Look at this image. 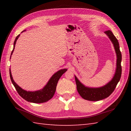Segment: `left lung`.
Here are the masks:
<instances>
[{
	"label": "left lung",
	"instance_id": "obj_1",
	"mask_svg": "<svg viewBox=\"0 0 131 131\" xmlns=\"http://www.w3.org/2000/svg\"><path fill=\"white\" fill-rule=\"evenodd\" d=\"M105 33L112 42L116 54V67L115 74L112 79L106 84L98 88L87 87L83 84L75 75L78 92L83 99L88 100V101H97L107 98L114 91L121 77L122 54L119 49V42L117 39L115 38L110 30L106 31Z\"/></svg>",
	"mask_w": 131,
	"mask_h": 131
}]
</instances>
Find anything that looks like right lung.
Here are the masks:
<instances>
[{
    "label": "right lung",
    "mask_w": 131,
    "mask_h": 131,
    "mask_svg": "<svg viewBox=\"0 0 131 131\" xmlns=\"http://www.w3.org/2000/svg\"><path fill=\"white\" fill-rule=\"evenodd\" d=\"M25 31H26V30H24L23 32ZM19 36H20V34L17 36V37L15 39V40L14 41L13 49V51H12V53H11V55L12 54L14 51L17 40L18 39ZM66 71H67V69H61V70H58L56 73L53 75L52 77L48 80V83H47L46 85L42 89L35 91H27L26 90H23L18 84H17L16 82L13 79V77L12 74H11L10 69L9 75L12 84H13L14 87H15L16 91H17L19 96L28 102L36 103V104H39V103L46 102L52 98L53 96H54L56 90V86L58 80L60 79L61 77L62 76V75L64 73H65Z\"/></svg>",
    "instance_id": "add662e5"
}]
</instances>
